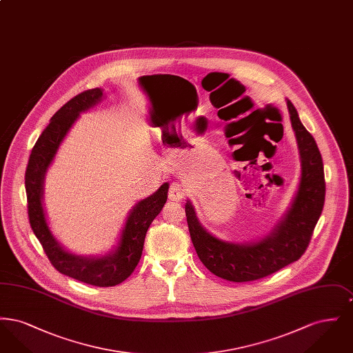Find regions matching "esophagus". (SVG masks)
Returning a JSON list of instances; mask_svg holds the SVG:
<instances>
[{
	"instance_id": "34e87169",
	"label": "esophagus",
	"mask_w": 353,
	"mask_h": 353,
	"mask_svg": "<svg viewBox=\"0 0 353 353\" xmlns=\"http://www.w3.org/2000/svg\"><path fill=\"white\" fill-rule=\"evenodd\" d=\"M186 196V189L181 183H173L170 185L168 192V197L170 201H183Z\"/></svg>"
}]
</instances>
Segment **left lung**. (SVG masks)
I'll list each match as a JSON object with an SVG mask.
<instances>
[{
    "label": "left lung",
    "mask_w": 353,
    "mask_h": 353,
    "mask_svg": "<svg viewBox=\"0 0 353 353\" xmlns=\"http://www.w3.org/2000/svg\"><path fill=\"white\" fill-rule=\"evenodd\" d=\"M287 105L301 152L302 177L290 210L271 234L252 245L222 242L202 228L192 205L189 202L185 205L196 252L205 268L222 279L252 282L298 261L307 250L323 212L325 180L319 148L301 123L294 104L287 101Z\"/></svg>",
    "instance_id": "8db88e82"
}]
</instances>
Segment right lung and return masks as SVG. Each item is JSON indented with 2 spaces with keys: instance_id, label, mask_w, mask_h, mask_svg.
Here are the masks:
<instances>
[{
  "instance_id": "add662e5",
  "label": "right lung",
  "mask_w": 353,
  "mask_h": 353,
  "mask_svg": "<svg viewBox=\"0 0 353 353\" xmlns=\"http://www.w3.org/2000/svg\"><path fill=\"white\" fill-rule=\"evenodd\" d=\"M101 88L85 90L54 114L49 125L34 144L25 172V188L30 226L51 265L59 272L87 285L112 287L124 282L136 269L147 230L167 202L168 183L134 206L123 229L117 252L103 258H83L63 250L51 235L41 202L43 176L61 141L79 114L101 101Z\"/></svg>"
}]
</instances>
